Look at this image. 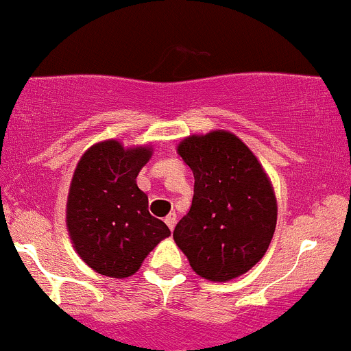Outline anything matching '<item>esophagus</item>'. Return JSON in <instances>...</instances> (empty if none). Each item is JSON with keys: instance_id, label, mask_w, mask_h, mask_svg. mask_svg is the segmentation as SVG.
<instances>
[{"instance_id": "34e87169", "label": "esophagus", "mask_w": 351, "mask_h": 351, "mask_svg": "<svg viewBox=\"0 0 351 351\" xmlns=\"http://www.w3.org/2000/svg\"><path fill=\"white\" fill-rule=\"evenodd\" d=\"M176 221H177V216H176V213H169V215L165 216V225H167L169 228H171V230H174V226H176Z\"/></svg>"}]
</instances>
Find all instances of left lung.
Here are the masks:
<instances>
[{
    "label": "left lung",
    "instance_id": "1",
    "mask_svg": "<svg viewBox=\"0 0 351 351\" xmlns=\"http://www.w3.org/2000/svg\"><path fill=\"white\" fill-rule=\"evenodd\" d=\"M194 174L189 213L174 240L202 279L240 277L262 260L277 225V199L265 171L237 135L215 130L177 147Z\"/></svg>",
    "mask_w": 351,
    "mask_h": 351
}]
</instances>
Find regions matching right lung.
Returning a JSON list of instances; mask_svg holds the SVG:
<instances>
[{"label":"right lung","mask_w":351,"mask_h":351,"mask_svg":"<svg viewBox=\"0 0 351 351\" xmlns=\"http://www.w3.org/2000/svg\"><path fill=\"white\" fill-rule=\"evenodd\" d=\"M152 147L125 149L106 140L84 152L67 196V231L77 255L101 276L125 279L171 234L149 213V197L136 186Z\"/></svg>","instance_id":"obj_1"}]
</instances>
